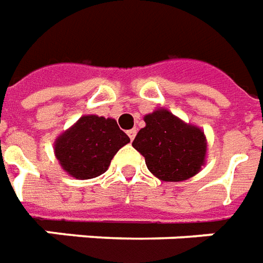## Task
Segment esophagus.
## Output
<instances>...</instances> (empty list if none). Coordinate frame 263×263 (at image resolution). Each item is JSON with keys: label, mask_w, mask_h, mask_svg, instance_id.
<instances>
[{"label": "esophagus", "mask_w": 263, "mask_h": 263, "mask_svg": "<svg viewBox=\"0 0 263 263\" xmlns=\"http://www.w3.org/2000/svg\"><path fill=\"white\" fill-rule=\"evenodd\" d=\"M126 134H128V137L131 138V141H134V138H135V135H137V129H135V128H132V129H129V131H126Z\"/></svg>", "instance_id": "obj_1"}]
</instances>
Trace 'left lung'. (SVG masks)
Returning a JSON list of instances; mask_svg holds the SVG:
<instances>
[{"label": "left lung", "instance_id": "8db88e82", "mask_svg": "<svg viewBox=\"0 0 263 263\" xmlns=\"http://www.w3.org/2000/svg\"><path fill=\"white\" fill-rule=\"evenodd\" d=\"M132 146L145 158L148 170L165 182H181L201 172L206 162L208 141L199 126L157 108L144 117Z\"/></svg>", "mask_w": 263, "mask_h": 263}]
</instances>
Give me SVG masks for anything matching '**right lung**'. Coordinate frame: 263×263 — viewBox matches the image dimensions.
<instances>
[{"label":"right lung","instance_id":"obj_1","mask_svg":"<svg viewBox=\"0 0 263 263\" xmlns=\"http://www.w3.org/2000/svg\"><path fill=\"white\" fill-rule=\"evenodd\" d=\"M129 142L114 118L82 115L54 142L55 158L68 175L91 179L102 175L114 155Z\"/></svg>","mask_w":263,"mask_h":263}]
</instances>
